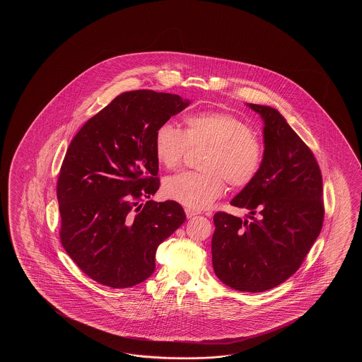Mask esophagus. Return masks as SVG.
I'll return each mask as SVG.
<instances>
[{
    "mask_svg": "<svg viewBox=\"0 0 362 362\" xmlns=\"http://www.w3.org/2000/svg\"><path fill=\"white\" fill-rule=\"evenodd\" d=\"M185 212H186L187 218H192L194 216L200 215L199 211H195V209H192V208H186V209H185Z\"/></svg>",
    "mask_w": 362,
    "mask_h": 362,
    "instance_id": "esophagus-1",
    "label": "esophagus"
}]
</instances>
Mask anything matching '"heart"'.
Returning <instances> with one entry per match:
<instances>
[{
  "instance_id": "heart-1",
  "label": "heart",
  "mask_w": 362,
  "mask_h": 362,
  "mask_svg": "<svg viewBox=\"0 0 362 362\" xmlns=\"http://www.w3.org/2000/svg\"><path fill=\"white\" fill-rule=\"evenodd\" d=\"M207 147L200 159L204 172H181L164 182L167 198L192 209L211 206L223 195L225 180L233 187L254 181L264 148L248 124L223 111H203L185 119V131L164 123L155 133L156 159L168 170L184 164L190 148Z\"/></svg>"
}]
</instances>
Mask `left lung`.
<instances>
[{
	"label": "left lung",
	"mask_w": 362,
	"mask_h": 362,
	"mask_svg": "<svg viewBox=\"0 0 362 362\" xmlns=\"http://www.w3.org/2000/svg\"><path fill=\"white\" fill-rule=\"evenodd\" d=\"M264 120V158L252 182L231 200L251 221L214 216L212 265L238 291L262 293L300 268L322 229V175L315 155L276 108L250 103Z\"/></svg>",
	"instance_id": "8db88e82"
}]
</instances>
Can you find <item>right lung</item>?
Wrapping results in <instances>:
<instances>
[{"label":"right lung","mask_w":362,"mask_h":362,"mask_svg":"<svg viewBox=\"0 0 362 362\" xmlns=\"http://www.w3.org/2000/svg\"><path fill=\"white\" fill-rule=\"evenodd\" d=\"M189 105L177 94L122 93L69 144L57 181L63 248L88 277L112 288L144 282L159 245L186 220L159 189L155 133Z\"/></svg>","instance_id":"1"}]
</instances>
